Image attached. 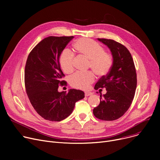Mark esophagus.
<instances>
[{
  "label": "esophagus",
  "instance_id": "esophagus-1",
  "mask_svg": "<svg viewBox=\"0 0 160 160\" xmlns=\"http://www.w3.org/2000/svg\"><path fill=\"white\" fill-rule=\"evenodd\" d=\"M92 94H93V93H92L91 92H85V96L86 97H88L89 95H91Z\"/></svg>",
  "mask_w": 160,
  "mask_h": 160
}]
</instances>
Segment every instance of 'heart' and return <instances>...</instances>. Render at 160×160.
I'll list each match as a JSON object with an SVG mask.
<instances>
[{"instance_id": "1", "label": "heart", "mask_w": 160, "mask_h": 160, "mask_svg": "<svg viewBox=\"0 0 160 160\" xmlns=\"http://www.w3.org/2000/svg\"><path fill=\"white\" fill-rule=\"evenodd\" d=\"M74 48L80 54L89 59V67L98 77H104L110 71L113 63V56L105 52L104 48L98 42L88 38H80L74 43ZM74 54L69 49H65L60 56V65L66 73L74 69ZM95 80V75L91 72L78 71L71 76V86L80 89H87Z\"/></svg>"}]
</instances>
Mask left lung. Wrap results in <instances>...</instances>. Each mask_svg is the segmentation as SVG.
<instances>
[{"label": "left lung", "instance_id": "obj_1", "mask_svg": "<svg viewBox=\"0 0 160 160\" xmlns=\"http://www.w3.org/2000/svg\"><path fill=\"white\" fill-rule=\"evenodd\" d=\"M110 49L113 63L109 73L102 77L95 86L96 90L106 88L107 93L100 95L99 105L93 114L102 121L120 118L132 104L137 87L135 65L128 48L113 39L98 38Z\"/></svg>", "mask_w": 160, "mask_h": 160}]
</instances>
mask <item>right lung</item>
Returning a JSON list of instances; mask_svg holds the SVG:
<instances>
[{
    "instance_id": "right-lung-1",
    "label": "right lung",
    "mask_w": 160,
    "mask_h": 160,
    "mask_svg": "<svg viewBox=\"0 0 160 160\" xmlns=\"http://www.w3.org/2000/svg\"><path fill=\"white\" fill-rule=\"evenodd\" d=\"M74 36H49L43 39L30 52L24 69V85L33 108L43 119L61 121L70 115L75 103L84 98L77 89L58 92L65 86L59 58Z\"/></svg>"
}]
</instances>
